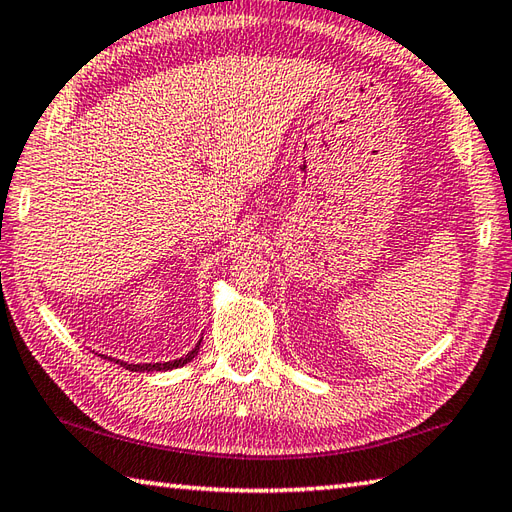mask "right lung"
Segmentation results:
<instances>
[{
	"label": "right lung",
	"mask_w": 512,
	"mask_h": 512,
	"mask_svg": "<svg viewBox=\"0 0 512 512\" xmlns=\"http://www.w3.org/2000/svg\"><path fill=\"white\" fill-rule=\"evenodd\" d=\"M199 346H201V339L197 342V346L192 348L188 355H184V357H179V359H175V361H164V363H129V361H120V359H111V357H107V355H100V357H105V359H111V361H116V363H120L122 368H127V370H131V372H155V370H175V368H181V366H186L188 361H192L197 357V352H199Z\"/></svg>",
	"instance_id": "right-lung-1"
}]
</instances>
